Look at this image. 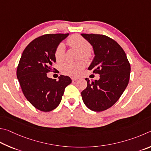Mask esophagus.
<instances>
[{"label":"esophagus","mask_w":151,"mask_h":151,"mask_svg":"<svg viewBox=\"0 0 151 151\" xmlns=\"http://www.w3.org/2000/svg\"><path fill=\"white\" fill-rule=\"evenodd\" d=\"M78 78H71V80H72V81H75L76 80H78Z\"/></svg>","instance_id":"34e87169"}]
</instances>
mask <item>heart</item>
<instances>
[{
    "label": "heart",
    "instance_id": "b5f03b06",
    "mask_svg": "<svg viewBox=\"0 0 151 151\" xmlns=\"http://www.w3.org/2000/svg\"><path fill=\"white\" fill-rule=\"evenodd\" d=\"M68 44L71 47L78 50L81 52V57L85 60L88 61L91 59V44L79 34H73L67 40ZM65 55V47L63 43H60L55 50L54 56L57 62H61L64 60ZM85 67V64L81 61L79 62H66L60 65V70L63 73L70 76H76L81 72Z\"/></svg>",
    "mask_w": 151,
    "mask_h": 151
}]
</instances>
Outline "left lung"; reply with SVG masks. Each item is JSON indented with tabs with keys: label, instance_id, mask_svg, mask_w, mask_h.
Instances as JSON below:
<instances>
[{
	"label": "left lung",
	"instance_id": "obj_1",
	"mask_svg": "<svg viewBox=\"0 0 151 151\" xmlns=\"http://www.w3.org/2000/svg\"><path fill=\"white\" fill-rule=\"evenodd\" d=\"M93 46L95 57L88 70L100 75L99 80H86L88 86L81 92L89 109L103 111L113 106L127 86L131 65L125 52L117 42L102 34H81Z\"/></svg>",
	"mask_w": 151,
	"mask_h": 151
}]
</instances>
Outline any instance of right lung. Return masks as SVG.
I'll use <instances>...</instances> for the list:
<instances>
[{"mask_svg": "<svg viewBox=\"0 0 151 151\" xmlns=\"http://www.w3.org/2000/svg\"><path fill=\"white\" fill-rule=\"evenodd\" d=\"M68 35L47 34L35 38L26 47L18 65L17 76L24 95L34 107L42 111L55 109L60 104L66 86L71 83L68 76L60 75L58 81L47 76L56 61L55 48Z\"/></svg>", "mask_w": 151, "mask_h": 151, "instance_id": "add662e5", "label": "right lung"}]
</instances>
